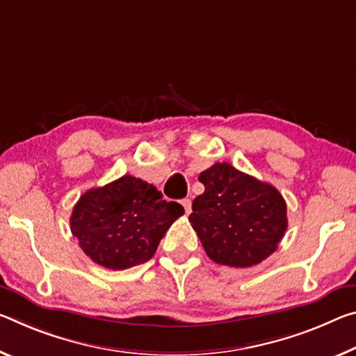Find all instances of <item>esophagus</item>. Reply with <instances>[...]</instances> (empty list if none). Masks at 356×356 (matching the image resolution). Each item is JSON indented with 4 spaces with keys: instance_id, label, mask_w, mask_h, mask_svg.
<instances>
[{
    "instance_id": "1",
    "label": "esophagus",
    "mask_w": 356,
    "mask_h": 356,
    "mask_svg": "<svg viewBox=\"0 0 356 356\" xmlns=\"http://www.w3.org/2000/svg\"><path fill=\"white\" fill-rule=\"evenodd\" d=\"M180 202H182V206H184V209H185V213H187V216H188V213L191 212V200L185 198V200H182Z\"/></svg>"
}]
</instances>
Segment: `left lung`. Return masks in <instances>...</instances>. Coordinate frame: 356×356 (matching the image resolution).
<instances>
[{"label":"left lung","mask_w":356,"mask_h":356,"mask_svg":"<svg viewBox=\"0 0 356 356\" xmlns=\"http://www.w3.org/2000/svg\"><path fill=\"white\" fill-rule=\"evenodd\" d=\"M190 223L217 264L250 268L266 259L284 238L289 220L284 196L270 184L216 163L200 174Z\"/></svg>","instance_id":"obj_1"}]
</instances>
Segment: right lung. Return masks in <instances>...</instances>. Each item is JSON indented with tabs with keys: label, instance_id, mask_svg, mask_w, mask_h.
Returning <instances> with one entry per match:
<instances>
[{
	"label": "right lung",
	"instance_id": "add662e5",
	"mask_svg": "<svg viewBox=\"0 0 356 356\" xmlns=\"http://www.w3.org/2000/svg\"><path fill=\"white\" fill-rule=\"evenodd\" d=\"M184 216L179 202L165 201L154 185L123 176L83 193L72 209L71 233L99 266L123 270L155 255L169 227Z\"/></svg>",
	"mask_w": 356,
	"mask_h": 356
}]
</instances>
